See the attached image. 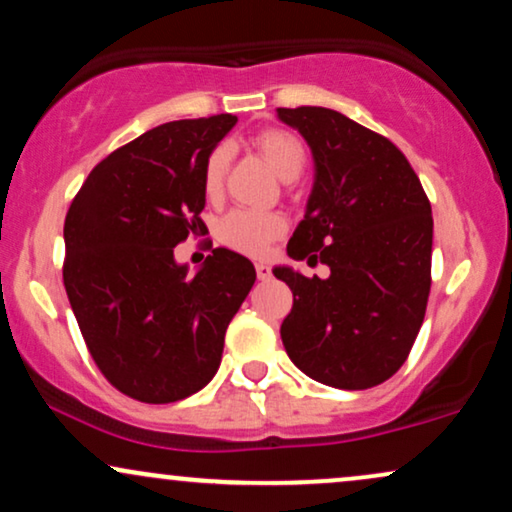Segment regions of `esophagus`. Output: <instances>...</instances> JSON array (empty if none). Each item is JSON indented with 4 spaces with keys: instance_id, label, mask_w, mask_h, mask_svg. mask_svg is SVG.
I'll list each match as a JSON object with an SVG mask.
<instances>
[{
    "instance_id": "1",
    "label": "esophagus",
    "mask_w": 512,
    "mask_h": 512,
    "mask_svg": "<svg viewBox=\"0 0 512 512\" xmlns=\"http://www.w3.org/2000/svg\"><path fill=\"white\" fill-rule=\"evenodd\" d=\"M255 272H257V279H260V281L272 279V267H269L267 262H255Z\"/></svg>"
}]
</instances>
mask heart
<instances>
[{"label":"heart","instance_id":"obj_1","mask_svg":"<svg viewBox=\"0 0 512 512\" xmlns=\"http://www.w3.org/2000/svg\"><path fill=\"white\" fill-rule=\"evenodd\" d=\"M255 147L267 164L279 174L281 181H295L303 174L307 162L305 145L293 133L269 128L255 135ZM231 162V145L221 143L209 152L205 169H202V190L207 197H217L224 186L226 169ZM286 231V219L276 212H255V209H233L219 219L217 238L226 248L243 252V255L260 257L269 245Z\"/></svg>","mask_w":512,"mask_h":512}]
</instances>
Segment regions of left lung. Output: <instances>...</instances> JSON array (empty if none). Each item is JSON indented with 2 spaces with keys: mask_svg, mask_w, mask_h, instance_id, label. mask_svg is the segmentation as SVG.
Returning <instances> with one entry per match:
<instances>
[{
  "mask_svg": "<svg viewBox=\"0 0 512 512\" xmlns=\"http://www.w3.org/2000/svg\"><path fill=\"white\" fill-rule=\"evenodd\" d=\"M310 145L315 183L288 257L326 279L274 267L293 291L281 341L293 365L334 389H372L408 360L432 286L434 219L403 152L324 107L276 109Z\"/></svg>",
  "mask_w": 512,
  "mask_h": 512,
  "instance_id": "8db88e82",
  "label": "left lung"
}]
</instances>
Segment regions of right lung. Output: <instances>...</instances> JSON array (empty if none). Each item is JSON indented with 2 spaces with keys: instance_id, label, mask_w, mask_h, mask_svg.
I'll list each match as a JSON object with an SVG mask.
<instances>
[{
  "instance_id": "right-lung-1",
  "label": "right lung",
  "mask_w": 512,
  "mask_h": 512,
  "mask_svg": "<svg viewBox=\"0 0 512 512\" xmlns=\"http://www.w3.org/2000/svg\"><path fill=\"white\" fill-rule=\"evenodd\" d=\"M236 116L169 121L102 159L64 224V286L92 360L140 403H174L212 381L255 267L214 248L197 272L174 248L205 229L202 169Z\"/></svg>"
}]
</instances>
